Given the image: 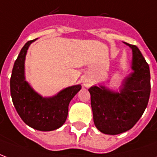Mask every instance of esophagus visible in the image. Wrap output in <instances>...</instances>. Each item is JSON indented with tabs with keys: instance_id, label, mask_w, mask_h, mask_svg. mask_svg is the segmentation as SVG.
Returning <instances> with one entry per match:
<instances>
[{
	"instance_id": "obj_1",
	"label": "esophagus",
	"mask_w": 157,
	"mask_h": 157,
	"mask_svg": "<svg viewBox=\"0 0 157 157\" xmlns=\"http://www.w3.org/2000/svg\"><path fill=\"white\" fill-rule=\"evenodd\" d=\"M83 85L85 86H86V87H88V86H90V82H89L88 80H84L83 81Z\"/></svg>"
}]
</instances>
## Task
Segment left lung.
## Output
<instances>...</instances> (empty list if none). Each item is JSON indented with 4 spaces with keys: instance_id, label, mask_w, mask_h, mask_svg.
Segmentation results:
<instances>
[{
    "instance_id": "1",
    "label": "left lung",
    "mask_w": 157,
    "mask_h": 157,
    "mask_svg": "<svg viewBox=\"0 0 157 157\" xmlns=\"http://www.w3.org/2000/svg\"><path fill=\"white\" fill-rule=\"evenodd\" d=\"M126 44L133 51L134 71L125 79L120 92H113L96 86L88 89L95 126L106 135H118L130 129L145 112L150 98L148 63L137 46Z\"/></svg>"
}]
</instances>
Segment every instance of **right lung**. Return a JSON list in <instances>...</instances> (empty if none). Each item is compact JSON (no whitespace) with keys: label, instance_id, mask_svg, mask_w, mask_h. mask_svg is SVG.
Listing matches in <instances>:
<instances>
[{"label":"right lung","instance_id":"obj_1","mask_svg":"<svg viewBox=\"0 0 157 157\" xmlns=\"http://www.w3.org/2000/svg\"><path fill=\"white\" fill-rule=\"evenodd\" d=\"M34 40L26 43L14 63L10 79L11 96L17 112L26 124L40 131H51L64 124L69 103L82 86L67 87L49 98H42L34 92L24 77L26 54Z\"/></svg>","mask_w":157,"mask_h":157}]
</instances>
